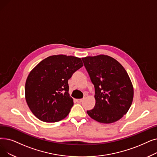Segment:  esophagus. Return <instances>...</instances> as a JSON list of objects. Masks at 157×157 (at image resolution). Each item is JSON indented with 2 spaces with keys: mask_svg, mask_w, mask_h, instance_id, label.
Returning a JSON list of instances; mask_svg holds the SVG:
<instances>
[{
  "mask_svg": "<svg viewBox=\"0 0 157 157\" xmlns=\"http://www.w3.org/2000/svg\"><path fill=\"white\" fill-rule=\"evenodd\" d=\"M76 101H77V103H81V102L83 101V99H76Z\"/></svg>",
  "mask_w": 157,
  "mask_h": 157,
  "instance_id": "obj_1",
  "label": "esophagus"
}]
</instances>
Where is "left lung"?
<instances>
[{
    "label": "left lung",
    "mask_w": 157,
    "mask_h": 157,
    "mask_svg": "<svg viewBox=\"0 0 157 157\" xmlns=\"http://www.w3.org/2000/svg\"><path fill=\"white\" fill-rule=\"evenodd\" d=\"M95 87V105L86 111L99 122L110 124L121 119L130 108L133 86L118 61L105 54L81 58Z\"/></svg>",
    "instance_id": "1"
}]
</instances>
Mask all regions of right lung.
Masks as SVG:
<instances>
[{
  "label": "right lung",
  "instance_id": "obj_1",
  "mask_svg": "<svg viewBox=\"0 0 157 157\" xmlns=\"http://www.w3.org/2000/svg\"><path fill=\"white\" fill-rule=\"evenodd\" d=\"M83 66L80 58L58 54L45 58L31 70L25 81V98L38 119L55 122L67 116L74 105L68 80Z\"/></svg>",
  "mask_w": 157,
  "mask_h": 157
}]
</instances>
